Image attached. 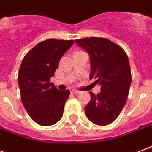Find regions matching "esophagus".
<instances>
[{"label":"esophagus","mask_w":152,"mask_h":152,"mask_svg":"<svg viewBox=\"0 0 152 152\" xmlns=\"http://www.w3.org/2000/svg\"><path fill=\"white\" fill-rule=\"evenodd\" d=\"M70 91H71V93H73V94H79L80 91L79 90H77V89H70Z\"/></svg>","instance_id":"1"}]
</instances>
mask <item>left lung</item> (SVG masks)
<instances>
[{"label":"left lung","mask_w":152,"mask_h":152,"mask_svg":"<svg viewBox=\"0 0 152 152\" xmlns=\"http://www.w3.org/2000/svg\"><path fill=\"white\" fill-rule=\"evenodd\" d=\"M89 53L90 79L101 86L95 95L89 92L90 101L85 107L87 118L94 124L107 125L118 117L125 105L131 85V70L124 50L106 38L89 37L75 40Z\"/></svg>","instance_id":"left-lung-1"}]
</instances>
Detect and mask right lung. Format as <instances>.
<instances>
[{
    "mask_svg": "<svg viewBox=\"0 0 152 152\" xmlns=\"http://www.w3.org/2000/svg\"><path fill=\"white\" fill-rule=\"evenodd\" d=\"M73 43L72 40L48 39L33 47L22 61L18 77L22 102L40 125L54 124L63 116L70 91L58 90L50 80Z\"/></svg>",
    "mask_w": 152,
    "mask_h": 152,
    "instance_id": "right-lung-1",
    "label": "right lung"
}]
</instances>
